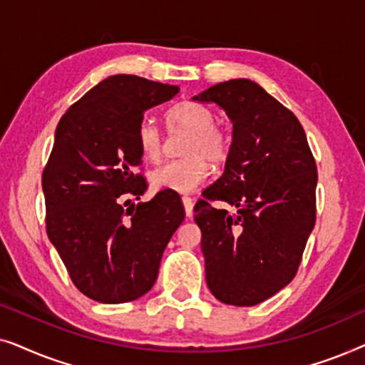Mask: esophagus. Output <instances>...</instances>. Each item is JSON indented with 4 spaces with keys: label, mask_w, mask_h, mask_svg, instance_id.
Here are the masks:
<instances>
[{
    "label": "esophagus",
    "mask_w": 365,
    "mask_h": 365,
    "mask_svg": "<svg viewBox=\"0 0 365 365\" xmlns=\"http://www.w3.org/2000/svg\"><path fill=\"white\" fill-rule=\"evenodd\" d=\"M182 206H184V211H186V216L191 217L192 216V206H194L192 199L189 196H184L182 197Z\"/></svg>",
    "instance_id": "34e87169"
}]
</instances>
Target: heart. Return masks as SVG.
<instances>
[{"label": "heart", "instance_id": "heart-1", "mask_svg": "<svg viewBox=\"0 0 365 365\" xmlns=\"http://www.w3.org/2000/svg\"><path fill=\"white\" fill-rule=\"evenodd\" d=\"M168 124L173 129L191 133L179 161L163 164L151 174L156 187L174 192H191L206 181L212 164H222L229 156L227 134L216 126V114L204 104L182 101L168 111ZM138 148L149 163H158L163 156L161 131L153 119L144 118L136 133Z\"/></svg>", "mask_w": 365, "mask_h": 365}]
</instances>
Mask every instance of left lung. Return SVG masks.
I'll use <instances>...</instances> for the list:
<instances>
[{
    "label": "left lung",
    "mask_w": 365,
    "mask_h": 365,
    "mask_svg": "<svg viewBox=\"0 0 365 365\" xmlns=\"http://www.w3.org/2000/svg\"><path fill=\"white\" fill-rule=\"evenodd\" d=\"M192 101L217 104L232 123L222 176L194 206L207 287L224 304L256 306L296 276L316 222V161L297 118L251 79L214 84Z\"/></svg>",
    "instance_id": "obj_1"
}]
</instances>
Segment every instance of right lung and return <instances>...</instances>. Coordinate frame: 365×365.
I'll return each mask as SVG.
<instances>
[{
  "label": "right lung",
  "instance_id": "obj_1",
  "mask_svg": "<svg viewBox=\"0 0 365 365\" xmlns=\"http://www.w3.org/2000/svg\"><path fill=\"white\" fill-rule=\"evenodd\" d=\"M178 93L173 84L114 74L74 103L54 133L43 173L46 232L74 286L93 301L144 296L186 216L169 189L130 204L146 191V181L133 173L143 158L139 124L148 109Z\"/></svg>",
  "mask_w": 365,
  "mask_h": 365
}]
</instances>
